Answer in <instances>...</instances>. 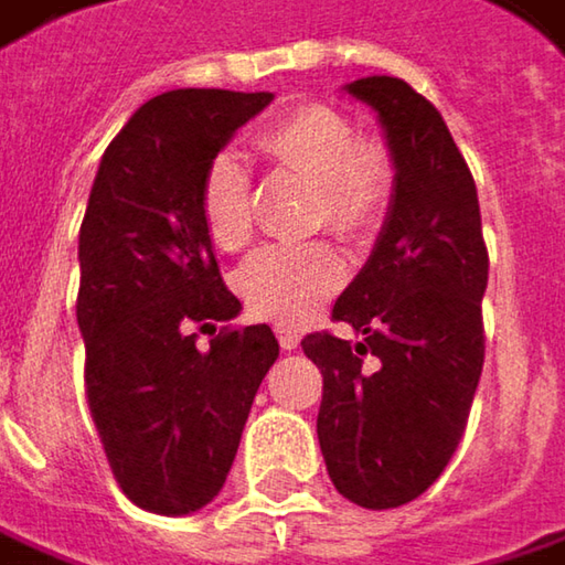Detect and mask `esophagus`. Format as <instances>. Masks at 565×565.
<instances>
[{
    "label": "esophagus",
    "instance_id": "esophagus-1",
    "mask_svg": "<svg viewBox=\"0 0 565 565\" xmlns=\"http://www.w3.org/2000/svg\"><path fill=\"white\" fill-rule=\"evenodd\" d=\"M278 342H281V349H297L300 345V333L290 330V327H278Z\"/></svg>",
    "mask_w": 565,
    "mask_h": 565
}]
</instances>
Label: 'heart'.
Returning a JSON list of instances; mask_svg holds the SVG:
<instances>
[{
    "label": "heart",
    "mask_w": 565,
    "mask_h": 565,
    "mask_svg": "<svg viewBox=\"0 0 565 565\" xmlns=\"http://www.w3.org/2000/svg\"><path fill=\"white\" fill-rule=\"evenodd\" d=\"M275 168L317 183L313 216L342 238H365L385 223L397 164L382 138L355 135L349 116L323 103H303L268 119L252 138ZM200 216L210 238L235 252L255 230L252 180L235 151H220L200 183ZM345 278L330 242L265 245L238 268V294L258 313L284 327L310 320Z\"/></svg>",
    "instance_id": "b5f03b06"
}]
</instances>
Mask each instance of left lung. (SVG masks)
Masks as SVG:
<instances>
[{
	"label": "left lung",
	"mask_w": 565,
	"mask_h": 565,
	"mask_svg": "<svg viewBox=\"0 0 565 565\" xmlns=\"http://www.w3.org/2000/svg\"><path fill=\"white\" fill-rule=\"evenodd\" d=\"M379 113L397 186L379 242L333 307L359 342L310 333L317 436L335 491L385 511L439 479L486 362L488 248L476 180L430 99L397 77L345 86Z\"/></svg>",
	"instance_id": "8db88e82"
}]
</instances>
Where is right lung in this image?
I'll list each match as a JSON object with an SVG mask.
<instances>
[{
    "instance_id": "add662e5",
    "label": "right lung",
    "mask_w": 565,
    "mask_h": 565,
    "mask_svg": "<svg viewBox=\"0 0 565 565\" xmlns=\"http://www.w3.org/2000/svg\"><path fill=\"white\" fill-rule=\"evenodd\" d=\"M275 96L171 89L148 99L106 148L79 226L77 323L86 401L131 504L180 518L226 482L262 379L271 327L230 323L200 216V183L235 129ZM214 335L210 347L195 342Z\"/></svg>"
}]
</instances>
